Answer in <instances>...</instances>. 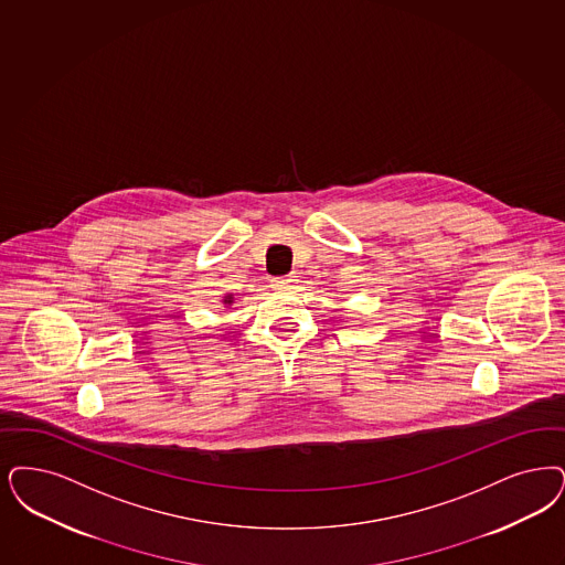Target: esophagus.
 Wrapping results in <instances>:
<instances>
[{"label":"esophagus","mask_w":565,"mask_h":565,"mask_svg":"<svg viewBox=\"0 0 565 565\" xmlns=\"http://www.w3.org/2000/svg\"><path fill=\"white\" fill-rule=\"evenodd\" d=\"M294 284H296V279H294L292 275L290 277H275V279H271V286L277 288V290H292Z\"/></svg>","instance_id":"1"}]
</instances>
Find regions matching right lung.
<instances>
[{
    "label": "right lung",
    "mask_w": 565,
    "mask_h": 565,
    "mask_svg": "<svg viewBox=\"0 0 565 565\" xmlns=\"http://www.w3.org/2000/svg\"><path fill=\"white\" fill-rule=\"evenodd\" d=\"M225 302H231V298H228V300H225Z\"/></svg>",
    "instance_id": "obj_1"
}]
</instances>
